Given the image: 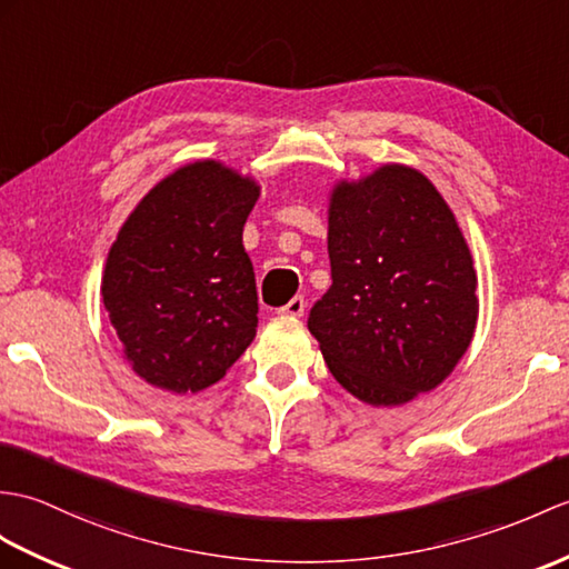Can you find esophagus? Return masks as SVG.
I'll use <instances>...</instances> for the list:
<instances>
[{
  "label": "esophagus",
  "instance_id": "esophagus-1",
  "mask_svg": "<svg viewBox=\"0 0 569 569\" xmlns=\"http://www.w3.org/2000/svg\"><path fill=\"white\" fill-rule=\"evenodd\" d=\"M279 312H281V315H286V317H300L302 312H306V298H302V296L290 298Z\"/></svg>",
  "mask_w": 569,
  "mask_h": 569
}]
</instances>
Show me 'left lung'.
Here are the masks:
<instances>
[{"label":"left lung","instance_id":"left-lung-1","mask_svg":"<svg viewBox=\"0 0 569 569\" xmlns=\"http://www.w3.org/2000/svg\"><path fill=\"white\" fill-rule=\"evenodd\" d=\"M327 249L332 286L308 329L341 388L395 407L441 386L478 325V273L433 183L405 164L339 181Z\"/></svg>","mask_w":569,"mask_h":569}]
</instances>
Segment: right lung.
Listing matches in <instances>:
<instances>
[{
    "mask_svg": "<svg viewBox=\"0 0 569 569\" xmlns=\"http://www.w3.org/2000/svg\"><path fill=\"white\" fill-rule=\"evenodd\" d=\"M257 198L254 179L201 160L157 183L118 230L101 298L150 386L203 390L252 345L259 302L242 230Z\"/></svg>",
    "mask_w": 569,
    "mask_h": 569,
    "instance_id": "right-lung-1",
    "label": "right lung"
}]
</instances>
